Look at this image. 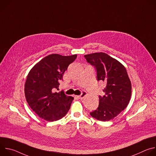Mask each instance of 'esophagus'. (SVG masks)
Listing matches in <instances>:
<instances>
[{
    "label": "esophagus",
    "instance_id": "1",
    "mask_svg": "<svg viewBox=\"0 0 156 156\" xmlns=\"http://www.w3.org/2000/svg\"><path fill=\"white\" fill-rule=\"evenodd\" d=\"M86 94H87V93H86V91H83L82 93L81 94V95L77 96L76 98H79V99H83L85 96H86Z\"/></svg>",
    "mask_w": 156,
    "mask_h": 156
}]
</instances>
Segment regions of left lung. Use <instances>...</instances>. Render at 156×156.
<instances>
[{"label":"left lung","instance_id":"obj_1","mask_svg":"<svg viewBox=\"0 0 156 156\" xmlns=\"http://www.w3.org/2000/svg\"><path fill=\"white\" fill-rule=\"evenodd\" d=\"M97 71L98 81L105 83V95L99 96V107L90 115L99 121H109L128 105L131 96V84L125 66L104 52L84 55Z\"/></svg>","mask_w":156,"mask_h":156}]
</instances>
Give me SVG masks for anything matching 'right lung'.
I'll list each match as a JSON object with an SVG mask.
<instances>
[{
  "instance_id": "1",
  "label": "right lung",
  "mask_w": 156,
  "mask_h": 156,
  "mask_svg": "<svg viewBox=\"0 0 156 156\" xmlns=\"http://www.w3.org/2000/svg\"><path fill=\"white\" fill-rule=\"evenodd\" d=\"M76 54L63 56L51 54L43 58L30 71L25 85L27 102L34 112L48 122L61 119L69 110L73 98L58 90L59 81Z\"/></svg>"
}]
</instances>
